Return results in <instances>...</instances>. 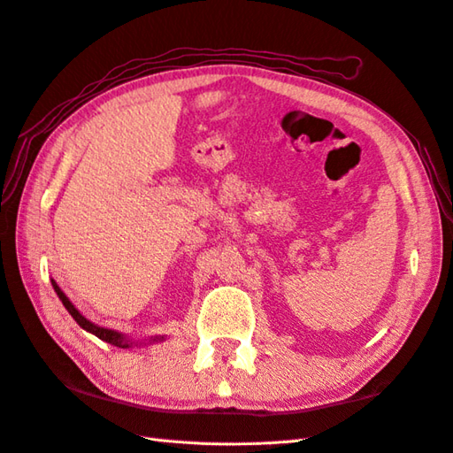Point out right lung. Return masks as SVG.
<instances>
[{
	"instance_id": "right-lung-1",
	"label": "right lung",
	"mask_w": 453,
	"mask_h": 453,
	"mask_svg": "<svg viewBox=\"0 0 453 453\" xmlns=\"http://www.w3.org/2000/svg\"><path fill=\"white\" fill-rule=\"evenodd\" d=\"M51 286H54V289H56V293H58V297L61 299V303H63V307H65L67 311H69V314L73 319H75V322L81 326L82 330H87V332H90V334H94L96 335V338H100L102 342H108V343H111V345H115V347H121V349H127V347H131V345H139V342H133V340H129L127 335H123L121 332H115V330H110V328H102V326H98V324H94V322H90L88 319H84L82 314L75 309V304H73L71 301H69V297L65 296V293H63L61 289H59V286L58 283L51 280ZM165 338L164 335H154V338H150L149 340V343H156V342H164Z\"/></svg>"
}]
</instances>
